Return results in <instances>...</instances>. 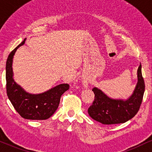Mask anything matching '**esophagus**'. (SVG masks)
<instances>
[{"instance_id": "34e87169", "label": "esophagus", "mask_w": 152, "mask_h": 152, "mask_svg": "<svg viewBox=\"0 0 152 152\" xmlns=\"http://www.w3.org/2000/svg\"><path fill=\"white\" fill-rule=\"evenodd\" d=\"M88 80H83V85H84V86L85 87V88H86L87 87V85H88Z\"/></svg>"}]
</instances>
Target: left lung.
<instances>
[{
  "label": "left lung",
  "mask_w": 152,
  "mask_h": 152,
  "mask_svg": "<svg viewBox=\"0 0 152 152\" xmlns=\"http://www.w3.org/2000/svg\"><path fill=\"white\" fill-rule=\"evenodd\" d=\"M138 82L133 94L126 100L109 98L101 90L93 88L95 100L88 108V114L103 124H124L135 116L143 100L145 85L140 63L137 70Z\"/></svg>",
  "instance_id": "left-lung-1"
}]
</instances>
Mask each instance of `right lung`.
Masks as SVG:
<instances>
[{
	"mask_svg": "<svg viewBox=\"0 0 152 152\" xmlns=\"http://www.w3.org/2000/svg\"><path fill=\"white\" fill-rule=\"evenodd\" d=\"M26 39L8 55L6 66V91L15 110L22 118L30 120H46L57 110L63 93L69 89L68 84L58 85L39 94L26 92L13 80V58L17 49L25 43Z\"/></svg>",
	"mask_w": 152,
	"mask_h": 152,
	"instance_id": "1",
	"label": "right lung"
}]
</instances>
